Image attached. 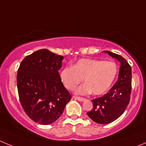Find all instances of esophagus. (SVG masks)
<instances>
[{"mask_svg": "<svg viewBox=\"0 0 146 146\" xmlns=\"http://www.w3.org/2000/svg\"><path fill=\"white\" fill-rule=\"evenodd\" d=\"M73 98H74L75 100H78L80 102H83L85 100V98H80V97H76V96H73Z\"/></svg>", "mask_w": 146, "mask_h": 146, "instance_id": "34e87169", "label": "esophagus"}]
</instances>
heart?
Segmentation results:
<instances>
[{
    "label": "heart",
    "instance_id": "heart-1",
    "mask_svg": "<svg viewBox=\"0 0 146 146\" xmlns=\"http://www.w3.org/2000/svg\"><path fill=\"white\" fill-rule=\"evenodd\" d=\"M118 66L113 61H105L92 58H82L66 66L60 71V79L69 90H74L84 80L83 85L77 88L76 92L85 95L92 92L95 95L107 92L118 74Z\"/></svg>",
    "mask_w": 146,
    "mask_h": 146
}]
</instances>
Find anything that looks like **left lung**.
I'll return each mask as SVG.
<instances>
[{
  "label": "left lung",
  "mask_w": 146,
  "mask_h": 146,
  "mask_svg": "<svg viewBox=\"0 0 146 146\" xmlns=\"http://www.w3.org/2000/svg\"><path fill=\"white\" fill-rule=\"evenodd\" d=\"M121 63L118 80L107 94L92 100L93 108L87 113L92 121L107 124L118 119L126 110L131 92V68L121 56L104 51Z\"/></svg>",
  "instance_id": "1"
}]
</instances>
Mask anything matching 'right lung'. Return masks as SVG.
Instances as JSON below:
<instances>
[{
  "label": "right lung",
  "instance_id": "obj_1",
  "mask_svg": "<svg viewBox=\"0 0 146 146\" xmlns=\"http://www.w3.org/2000/svg\"><path fill=\"white\" fill-rule=\"evenodd\" d=\"M63 59V56L39 49L27 56L17 70V90L22 107L28 117L39 124L56 121L71 100L58 73Z\"/></svg>",
  "mask_w": 146,
  "mask_h": 146
}]
</instances>
